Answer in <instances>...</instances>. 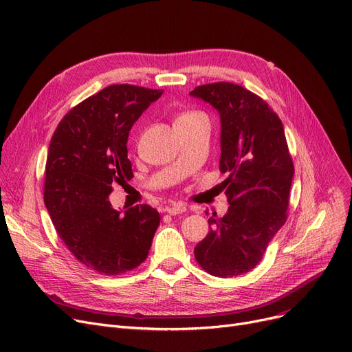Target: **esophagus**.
Wrapping results in <instances>:
<instances>
[{
	"mask_svg": "<svg viewBox=\"0 0 352 352\" xmlns=\"http://www.w3.org/2000/svg\"><path fill=\"white\" fill-rule=\"evenodd\" d=\"M165 211H166L168 214H170V216H177V214L186 212V211H187V207H186V204H182V203H174L173 206L165 207Z\"/></svg>",
	"mask_w": 352,
	"mask_h": 352,
	"instance_id": "1",
	"label": "esophagus"
}]
</instances>
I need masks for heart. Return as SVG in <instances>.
<instances>
[{
	"label": "heart",
	"mask_w": 352,
	"mask_h": 352,
	"mask_svg": "<svg viewBox=\"0 0 352 352\" xmlns=\"http://www.w3.org/2000/svg\"><path fill=\"white\" fill-rule=\"evenodd\" d=\"M198 116H203L201 113H197V112H187V113H182L177 120H181V119H191V118H198Z\"/></svg>",
	"instance_id": "heart-1"
}]
</instances>
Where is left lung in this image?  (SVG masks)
Masks as SVG:
<instances>
[{"label": "left lung", "mask_w": 352, "mask_h": 352, "mask_svg": "<svg viewBox=\"0 0 352 352\" xmlns=\"http://www.w3.org/2000/svg\"><path fill=\"white\" fill-rule=\"evenodd\" d=\"M190 96L219 112L220 171L228 174L223 186L230 204L224 217L214 212L208 219L210 232L194 254L212 276H239L262 261L286 221L294 162L282 120L250 90L220 82L198 86Z\"/></svg>", "instance_id": "8db88e82"}]
</instances>
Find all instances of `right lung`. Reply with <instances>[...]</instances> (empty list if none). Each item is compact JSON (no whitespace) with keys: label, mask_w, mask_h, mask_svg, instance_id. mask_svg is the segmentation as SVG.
Masks as SVG:
<instances>
[{"label":"right lung","mask_w":352,"mask_h":352,"mask_svg":"<svg viewBox=\"0 0 352 352\" xmlns=\"http://www.w3.org/2000/svg\"><path fill=\"white\" fill-rule=\"evenodd\" d=\"M162 90L113 85L70 111L52 136L44 204L60 239L86 267L119 274L140 266L160 226L146 204L115 210V182L132 178L129 131Z\"/></svg>","instance_id":"add662e5"}]
</instances>
